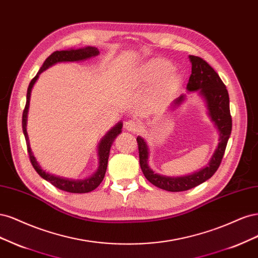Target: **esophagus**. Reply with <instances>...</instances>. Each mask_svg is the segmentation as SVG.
<instances>
[{"mask_svg":"<svg viewBox=\"0 0 258 258\" xmlns=\"http://www.w3.org/2000/svg\"><path fill=\"white\" fill-rule=\"evenodd\" d=\"M124 127H125V130L128 132L135 133V132H139L140 124L135 120H127L125 123H124Z\"/></svg>","mask_w":258,"mask_h":258,"instance_id":"obj_1","label":"esophagus"}]
</instances>
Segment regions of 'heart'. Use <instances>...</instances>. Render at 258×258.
Wrapping results in <instances>:
<instances>
[{
	"instance_id": "b5f03b06",
	"label": "heart",
	"mask_w": 258,
	"mask_h": 258,
	"mask_svg": "<svg viewBox=\"0 0 258 258\" xmlns=\"http://www.w3.org/2000/svg\"><path fill=\"white\" fill-rule=\"evenodd\" d=\"M134 77L138 85H153L149 94V101L153 106H161L169 101L182 85L180 74L172 70V64L159 57L141 64L135 71Z\"/></svg>"
}]
</instances>
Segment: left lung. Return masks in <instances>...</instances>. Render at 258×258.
<instances>
[{
	"label": "left lung",
	"instance_id": "obj_1",
	"mask_svg": "<svg viewBox=\"0 0 258 258\" xmlns=\"http://www.w3.org/2000/svg\"><path fill=\"white\" fill-rule=\"evenodd\" d=\"M188 57L190 63H192V74L189 76L186 89L188 92L199 91V93L205 98L208 113H209L211 120L214 122L215 126L218 127L220 132V143L217 150L212 155L211 161L205 168L183 177H166L155 173L149 167V150L147 143L144 138L138 136L137 144L139 151V164L145 177L153 185L165 190H169V192H182V190L193 188L213 176L222 162L232 125L228 92L218 73L202 57L195 55H189ZM184 95H181L177 99H174L173 104L171 105L172 108H177L184 101Z\"/></svg>",
	"mask_w": 258,
	"mask_h": 258
}]
</instances>
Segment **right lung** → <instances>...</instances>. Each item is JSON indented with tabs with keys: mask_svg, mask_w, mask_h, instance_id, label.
I'll use <instances>...</instances> for the list:
<instances>
[{
	"mask_svg": "<svg viewBox=\"0 0 258 258\" xmlns=\"http://www.w3.org/2000/svg\"><path fill=\"white\" fill-rule=\"evenodd\" d=\"M99 54L98 49L95 47H86V48H80V49H70V50H62V51H54L49 55L46 61L44 62L43 66H41L38 73L36 74V76L33 78L30 82L29 88H28V93H27V103L26 107H24V110L22 113V131L24 137H26L27 141V147H28V153L30 161L33 167L36 170V172L39 174V176L45 179L46 181L50 182V183L60 188L62 190H65V192H70V193H89L91 190L95 189L101 182L103 181L106 169H107V164H108V157H109V152H110V148L112 146L113 140L115 139L121 131L123 124L122 122H119L117 125L112 127L107 134L103 137L101 140V143L98 145V160H99V166L97 171L91 176L90 178L84 179V180H73V179H68V178H62L59 176H54L52 173L46 172L43 168L40 167L39 164L36 162L34 155H33L31 151V147L29 143V137H28V133H27V118H28V111H29V105H30V96H31V91L33 86L36 82L37 78L39 75L46 71L48 68L50 66L60 63V62H78V61H84L87 59H90V57L96 56Z\"/></svg>",
	"mask_w": 258,
	"mask_h": 258,
	"instance_id": "right-lung-1",
	"label": "right lung"
}]
</instances>
